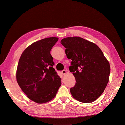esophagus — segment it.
<instances>
[{
  "mask_svg": "<svg viewBox=\"0 0 125 125\" xmlns=\"http://www.w3.org/2000/svg\"><path fill=\"white\" fill-rule=\"evenodd\" d=\"M62 73L63 75H65V73H67V71H66V70H63L62 72Z\"/></svg>",
  "mask_w": 125,
  "mask_h": 125,
  "instance_id": "34e87169",
  "label": "esophagus"
}]
</instances>
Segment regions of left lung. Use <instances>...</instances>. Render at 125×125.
Here are the masks:
<instances>
[{"label": "left lung", "mask_w": 125, "mask_h": 125, "mask_svg": "<svg viewBox=\"0 0 125 125\" xmlns=\"http://www.w3.org/2000/svg\"><path fill=\"white\" fill-rule=\"evenodd\" d=\"M60 43L67 58L71 59L69 70L76 79L70 89L73 97L84 103L93 102L102 94L109 82L110 64L97 45L79 36L67 37Z\"/></svg>", "instance_id": "left-lung-1"}]
</instances>
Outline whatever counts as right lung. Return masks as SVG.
Returning a JSON list of instances; mask_svg holds the SVG:
<instances>
[{
    "mask_svg": "<svg viewBox=\"0 0 125 125\" xmlns=\"http://www.w3.org/2000/svg\"><path fill=\"white\" fill-rule=\"evenodd\" d=\"M58 40V38L50 37L35 42L25 49L18 61L17 83L28 98L36 103L52 100L61 85L50 54Z\"/></svg>",
    "mask_w": 125,
    "mask_h": 125,
    "instance_id": "1",
    "label": "right lung"
}]
</instances>
